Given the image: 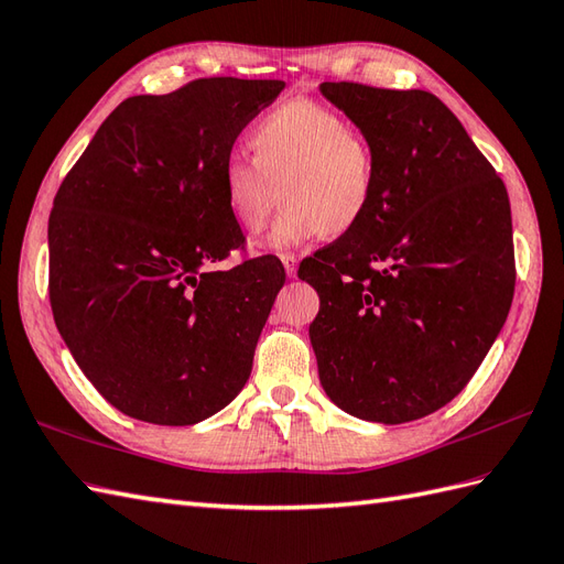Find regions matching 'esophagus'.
Masks as SVG:
<instances>
[{
    "instance_id": "obj_1",
    "label": "esophagus",
    "mask_w": 564,
    "mask_h": 564,
    "mask_svg": "<svg viewBox=\"0 0 564 564\" xmlns=\"http://www.w3.org/2000/svg\"><path fill=\"white\" fill-rule=\"evenodd\" d=\"M283 267L291 279L297 276V257L295 254H283Z\"/></svg>"
}]
</instances>
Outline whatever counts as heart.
I'll list each match as a JSON object with an SVG mask.
<instances>
[{"instance_id":"heart-1","label":"heart","mask_w":564,"mask_h":564,"mask_svg":"<svg viewBox=\"0 0 564 564\" xmlns=\"http://www.w3.org/2000/svg\"><path fill=\"white\" fill-rule=\"evenodd\" d=\"M252 159L228 155L220 196L242 230H259L273 206L283 212L261 240L267 250H295L322 235L350 232L368 216L377 194V153L346 117L312 98L269 110L250 132Z\"/></svg>"}]
</instances>
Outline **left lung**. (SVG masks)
<instances>
[{
	"label": "left lung",
	"mask_w": 564,
	"mask_h": 564,
	"mask_svg": "<svg viewBox=\"0 0 564 564\" xmlns=\"http://www.w3.org/2000/svg\"><path fill=\"white\" fill-rule=\"evenodd\" d=\"M319 88L377 153L368 216L297 269L319 295V382L362 421H417L470 382L512 307L507 187L427 90Z\"/></svg>",
	"instance_id": "obj_1"
}]
</instances>
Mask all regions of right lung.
I'll return each instance as SVG.
<instances>
[{
	"label": "right lung",
	"mask_w": 564,
	"mask_h": 564,
	"mask_svg": "<svg viewBox=\"0 0 564 564\" xmlns=\"http://www.w3.org/2000/svg\"><path fill=\"white\" fill-rule=\"evenodd\" d=\"M276 78H196L122 100L57 189L47 223L50 307L102 399L153 425H194L240 394L285 283L245 250L220 167Z\"/></svg>",
	"instance_id": "add662e5"
}]
</instances>
